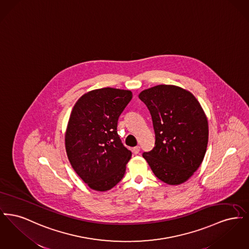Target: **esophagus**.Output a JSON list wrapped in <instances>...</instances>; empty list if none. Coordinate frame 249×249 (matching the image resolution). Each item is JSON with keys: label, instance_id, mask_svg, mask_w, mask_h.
<instances>
[{"label": "esophagus", "instance_id": "obj_1", "mask_svg": "<svg viewBox=\"0 0 249 249\" xmlns=\"http://www.w3.org/2000/svg\"><path fill=\"white\" fill-rule=\"evenodd\" d=\"M132 151L135 153V154H138L140 152V146L139 145H136L132 148Z\"/></svg>", "mask_w": 249, "mask_h": 249}]
</instances>
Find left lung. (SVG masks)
I'll return each instance as SVG.
<instances>
[{
    "label": "left lung",
    "instance_id": "8db88e82",
    "mask_svg": "<svg viewBox=\"0 0 249 249\" xmlns=\"http://www.w3.org/2000/svg\"><path fill=\"white\" fill-rule=\"evenodd\" d=\"M152 117L154 148L143 152L155 176L169 185L186 182L198 170L208 143V122L190 91L159 85L139 94Z\"/></svg>",
    "mask_w": 249,
    "mask_h": 249
}]
</instances>
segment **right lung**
Segmentation results:
<instances>
[{
    "mask_svg": "<svg viewBox=\"0 0 249 249\" xmlns=\"http://www.w3.org/2000/svg\"><path fill=\"white\" fill-rule=\"evenodd\" d=\"M132 98L130 90L104 88L84 94L71 110L65 148L75 173L92 190L106 191L124 177L131 152L117 127Z\"/></svg>",
    "mask_w": 249,
    "mask_h": 249,
    "instance_id": "1",
    "label": "right lung"
}]
</instances>
